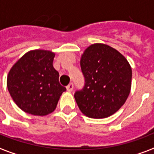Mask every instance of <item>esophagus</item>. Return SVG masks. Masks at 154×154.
Segmentation results:
<instances>
[{"instance_id":"34e87169","label":"esophagus","mask_w":154,"mask_h":154,"mask_svg":"<svg viewBox=\"0 0 154 154\" xmlns=\"http://www.w3.org/2000/svg\"><path fill=\"white\" fill-rule=\"evenodd\" d=\"M72 90H73V84H72V83H69L68 86H67V91L69 92H71L72 91Z\"/></svg>"}]
</instances>
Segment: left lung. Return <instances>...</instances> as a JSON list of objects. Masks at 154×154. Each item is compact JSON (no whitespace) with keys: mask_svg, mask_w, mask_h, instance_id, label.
<instances>
[{"mask_svg":"<svg viewBox=\"0 0 154 154\" xmlns=\"http://www.w3.org/2000/svg\"><path fill=\"white\" fill-rule=\"evenodd\" d=\"M85 86L74 94L83 114L105 118L123 105L131 88L132 70L129 62L116 49L105 44H92L80 60Z\"/></svg>","mask_w":154,"mask_h":154,"instance_id":"left-lung-1","label":"left lung"}]
</instances>
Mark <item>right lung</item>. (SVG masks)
<instances>
[{"label": "right lung", "mask_w": 154, "mask_h": 154, "mask_svg": "<svg viewBox=\"0 0 154 154\" xmlns=\"http://www.w3.org/2000/svg\"><path fill=\"white\" fill-rule=\"evenodd\" d=\"M54 52L33 50L27 52L10 68L7 88L14 103L29 114L45 116L54 112L66 88L59 82L53 67Z\"/></svg>", "instance_id": "right-lung-1"}]
</instances>
